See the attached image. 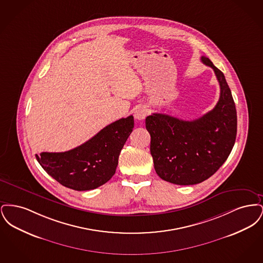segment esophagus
Listing matches in <instances>:
<instances>
[{
    "instance_id": "obj_1",
    "label": "esophagus",
    "mask_w": 263,
    "mask_h": 263,
    "mask_svg": "<svg viewBox=\"0 0 263 263\" xmlns=\"http://www.w3.org/2000/svg\"><path fill=\"white\" fill-rule=\"evenodd\" d=\"M148 115V109L145 106H139L134 111V116L138 120H143Z\"/></svg>"
}]
</instances>
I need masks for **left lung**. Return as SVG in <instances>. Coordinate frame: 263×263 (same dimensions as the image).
<instances>
[{"label": "left lung", "instance_id": "left-lung-1", "mask_svg": "<svg viewBox=\"0 0 263 263\" xmlns=\"http://www.w3.org/2000/svg\"><path fill=\"white\" fill-rule=\"evenodd\" d=\"M220 85V99L211 111L195 120L153 113L146 118L151 135V155L156 173L178 185L197 184L212 176L225 163L236 142L237 110L224 74L211 60Z\"/></svg>", "mask_w": 263, "mask_h": 263}]
</instances>
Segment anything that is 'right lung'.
<instances>
[{
    "instance_id": "1",
    "label": "right lung",
    "mask_w": 263,
    "mask_h": 263,
    "mask_svg": "<svg viewBox=\"0 0 263 263\" xmlns=\"http://www.w3.org/2000/svg\"><path fill=\"white\" fill-rule=\"evenodd\" d=\"M134 127L132 115L121 118L75 149L36 155L43 170L66 187L90 190L106 183L115 174L118 158Z\"/></svg>"
}]
</instances>
